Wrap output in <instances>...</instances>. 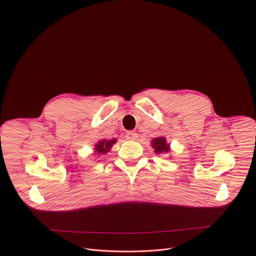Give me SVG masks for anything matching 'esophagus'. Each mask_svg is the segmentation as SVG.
<instances>
[{
  "instance_id": "obj_1",
  "label": "esophagus",
  "mask_w": 256,
  "mask_h": 256,
  "mask_svg": "<svg viewBox=\"0 0 256 256\" xmlns=\"http://www.w3.org/2000/svg\"><path fill=\"white\" fill-rule=\"evenodd\" d=\"M126 138L128 140H136L138 134H136V132H128Z\"/></svg>"
}]
</instances>
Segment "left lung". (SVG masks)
<instances>
[{
	"mask_svg": "<svg viewBox=\"0 0 256 256\" xmlns=\"http://www.w3.org/2000/svg\"><path fill=\"white\" fill-rule=\"evenodd\" d=\"M153 144L152 147L155 148V153H167L169 152V144H166V140L164 138H154V140H152Z\"/></svg>",
	"mask_w": 256,
	"mask_h": 256,
	"instance_id": "1",
	"label": "left lung"
}]
</instances>
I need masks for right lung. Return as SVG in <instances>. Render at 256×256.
I'll use <instances>...</instances> for the list:
<instances>
[{
	"label": "right lung",
	"mask_w": 256,
	"mask_h": 256,
	"mask_svg": "<svg viewBox=\"0 0 256 256\" xmlns=\"http://www.w3.org/2000/svg\"><path fill=\"white\" fill-rule=\"evenodd\" d=\"M116 142V140H100L95 147V150L97 152V154H105L107 153L110 148L112 147V144H114Z\"/></svg>",
	"instance_id": "1"
}]
</instances>
